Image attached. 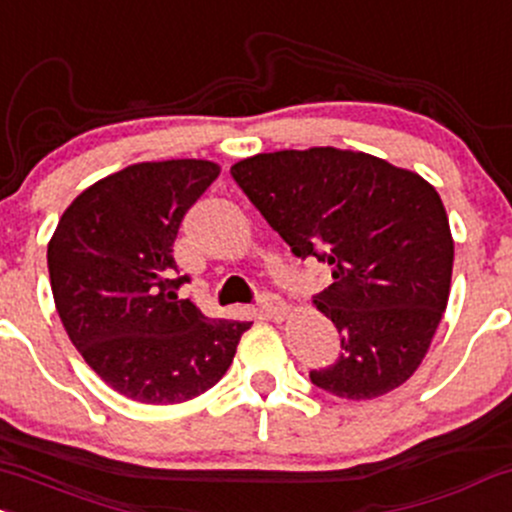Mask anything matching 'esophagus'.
<instances>
[{
  "mask_svg": "<svg viewBox=\"0 0 512 512\" xmlns=\"http://www.w3.org/2000/svg\"><path fill=\"white\" fill-rule=\"evenodd\" d=\"M260 311L265 313L267 318L272 320H284L286 316H289V306L279 299V296H272V294H265L260 299Z\"/></svg>",
  "mask_w": 512,
  "mask_h": 512,
  "instance_id": "34e87169",
  "label": "esophagus"
}]
</instances>
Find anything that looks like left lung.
<instances>
[{
	"label": "left lung",
	"instance_id": "obj_1",
	"mask_svg": "<svg viewBox=\"0 0 512 512\" xmlns=\"http://www.w3.org/2000/svg\"><path fill=\"white\" fill-rule=\"evenodd\" d=\"M301 260L333 269L313 303L340 333L318 389L372 401L415 374L447 308L454 240L440 194L418 172L340 148L277 150L230 167Z\"/></svg>",
	"mask_w": 512,
	"mask_h": 512
}]
</instances>
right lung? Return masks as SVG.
Returning a JSON list of instances; mask_svg holds the SVG:
<instances>
[{
    "label": "right lung",
    "mask_w": 512,
    "mask_h": 512,
    "mask_svg": "<svg viewBox=\"0 0 512 512\" xmlns=\"http://www.w3.org/2000/svg\"><path fill=\"white\" fill-rule=\"evenodd\" d=\"M211 160L138 162L67 206L48 243L55 308L84 362L121 396L184 403L218 384L247 320L209 318L177 299L172 245L189 206L211 187Z\"/></svg>",
    "instance_id": "obj_1"
}]
</instances>
